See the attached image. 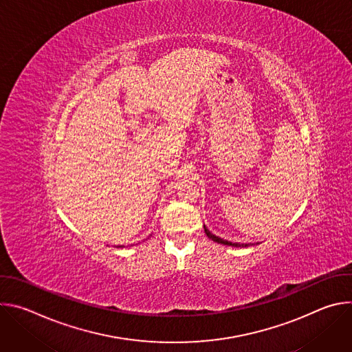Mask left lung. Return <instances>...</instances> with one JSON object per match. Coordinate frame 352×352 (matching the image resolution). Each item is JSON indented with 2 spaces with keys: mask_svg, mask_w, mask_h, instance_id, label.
Returning <instances> with one entry per match:
<instances>
[{
  "mask_svg": "<svg viewBox=\"0 0 352 352\" xmlns=\"http://www.w3.org/2000/svg\"><path fill=\"white\" fill-rule=\"evenodd\" d=\"M204 228H205V232H206V235L210 238V239H213L214 242H219V243H223V245H228V246H236V248H241V246H248V243H238V242H230V241H226V239H223V238H219V236H216L214 234H212L208 228H206V226H204Z\"/></svg>",
  "mask_w": 352,
  "mask_h": 352,
  "instance_id": "left-lung-1",
  "label": "left lung"
}]
</instances>
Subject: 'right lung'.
Segmentation results:
<instances>
[{"label":"right lung","instance_id":"obj_1","mask_svg":"<svg viewBox=\"0 0 352 352\" xmlns=\"http://www.w3.org/2000/svg\"><path fill=\"white\" fill-rule=\"evenodd\" d=\"M118 248H120V246H118Z\"/></svg>","mask_w":352,"mask_h":352}]
</instances>
